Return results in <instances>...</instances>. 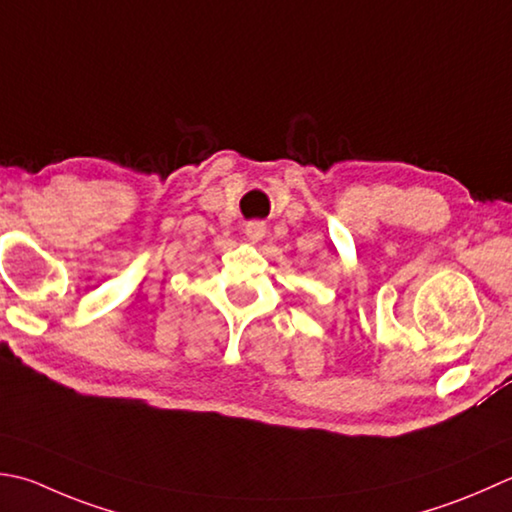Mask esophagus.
Masks as SVG:
<instances>
[{"instance_id":"obj_1","label":"esophagus","mask_w":512,"mask_h":512,"mask_svg":"<svg viewBox=\"0 0 512 512\" xmlns=\"http://www.w3.org/2000/svg\"><path fill=\"white\" fill-rule=\"evenodd\" d=\"M244 235H246L248 242H253V244L262 242L264 235H266V226L262 222H248L244 226Z\"/></svg>"}]
</instances>
